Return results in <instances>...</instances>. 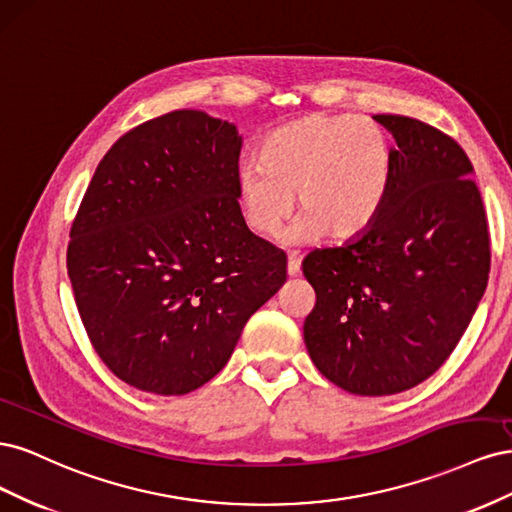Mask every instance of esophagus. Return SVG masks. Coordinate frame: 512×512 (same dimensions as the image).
Wrapping results in <instances>:
<instances>
[{
  "mask_svg": "<svg viewBox=\"0 0 512 512\" xmlns=\"http://www.w3.org/2000/svg\"><path fill=\"white\" fill-rule=\"evenodd\" d=\"M288 275H290V277L301 275V258H299L297 254L288 256Z\"/></svg>",
  "mask_w": 512,
  "mask_h": 512,
  "instance_id": "34e87169",
  "label": "esophagus"
}]
</instances>
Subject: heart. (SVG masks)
I'll return each instance as SVG.
<instances>
[{
	"label": "heart",
	"instance_id": "heart-1",
	"mask_svg": "<svg viewBox=\"0 0 512 512\" xmlns=\"http://www.w3.org/2000/svg\"><path fill=\"white\" fill-rule=\"evenodd\" d=\"M258 168L237 179L241 224L275 239L297 207L290 239H354L376 222L393 183V149L376 121L309 115L275 128L258 147Z\"/></svg>",
	"mask_w": 512,
	"mask_h": 512
}]
</instances>
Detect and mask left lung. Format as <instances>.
Wrapping results in <instances>:
<instances>
[{
  "label": "left lung",
  "mask_w": 512,
  "mask_h": 512,
  "mask_svg": "<svg viewBox=\"0 0 512 512\" xmlns=\"http://www.w3.org/2000/svg\"><path fill=\"white\" fill-rule=\"evenodd\" d=\"M395 138L389 198L363 235L316 250L303 339L320 374L352 395L408 391L451 356L489 280V230L474 168L453 138L374 115Z\"/></svg>",
  "instance_id": "obj_1"
}]
</instances>
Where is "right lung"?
I'll return each instance as SVG.
<instances>
[{"instance_id":"1","label":"right lung","mask_w":512,"mask_h":512,"mask_svg":"<svg viewBox=\"0 0 512 512\" xmlns=\"http://www.w3.org/2000/svg\"><path fill=\"white\" fill-rule=\"evenodd\" d=\"M235 123L175 111L123 134L70 230L68 275L100 359L134 389L185 395L228 363L286 256L237 211Z\"/></svg>"}]
</instances>
